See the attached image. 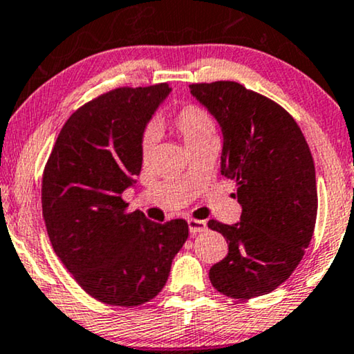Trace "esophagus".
I'll list each match as a JSON object with an SVG mask.
<instances>
[{"instance_id": "34e87169", "label": "esophagus", "mask_w": 354, "mask_h": 354, "mask_svg": "<svg viewBox=\"0 0 354 354\" xmlns=\"http://www.w3.org/2000/svg\"><path fill=\"white\" fill-rule=\"evenodd\" d=\"M187 225H189V232H191L192 234L202 233V232H205V230H207V223H205L204 220L189 218V220H187Z\"/></svg>"}]
</instances>
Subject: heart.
Wrapping results in <instances>:
<instances>
[{
  "label": "heart",
  "instance_id": "1",
  "mask_svg": "<svg viewBox=\"0 0 354 354\" xmlns=\"http://www.w3.org/2000/svg\"><path fill=\"white\" fill-rule=\"evenodd\" d=\"M173 126L174 129L180 133V136L185 140L187 147L192 149L196 145L204 142V140L216 138L215 124L209 116V113L202 110L201 106L196 105H187L181 108L176 113V116L173 118ZM155 138L152 133H147L142 139V155L144 158H147L150 152L153 149Z\"/></svg>",
  "mask_w": 354,
  "mask_h": 354
}]
</instances>
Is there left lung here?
Wrapping results in <instances>:
<instances>
[{
  "label": "left lung",
  "instance_id": "left-lung-1",
  "mask_svg": "<svg viewBox=\"0 0 354 354\" xmlns=\"http://www.w3.org/2000/svg\"><path fill=\"white\" fill-rule=\"evenodd\" d=\"M223 136L221 174L236 180L238 223L210 220L228 243L212 266V285L230 298L270 293L298 267L317 215L315 168L299 126L280 105L238 82L192 84Z\"/></svg>",
  "mask_w": 354,
  "mask_h": 354
}]
</instances>
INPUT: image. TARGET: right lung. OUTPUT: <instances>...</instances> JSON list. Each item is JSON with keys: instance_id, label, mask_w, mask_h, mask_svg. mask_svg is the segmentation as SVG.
Instances as JSON below:
<instances>
[{"instance_id": "add662e5", "label": "right lung", "mask_w": 354, "mask_h": 354, "mask_svg": "<svg viewBox=\"0 0 354 354\" xmlns=\"http://www.w3.org/2000/svg\"><path fill=\"white\" fill-rule=\"evenodd\" d=\"M158 84L115 88L69 116L41 181V209L51 246L88 295L113 306H139L167 283L186 243V220L155 223L126 212L121 194L142 168L149 121L169 95Z\"/></svg>"}]
</instances>
